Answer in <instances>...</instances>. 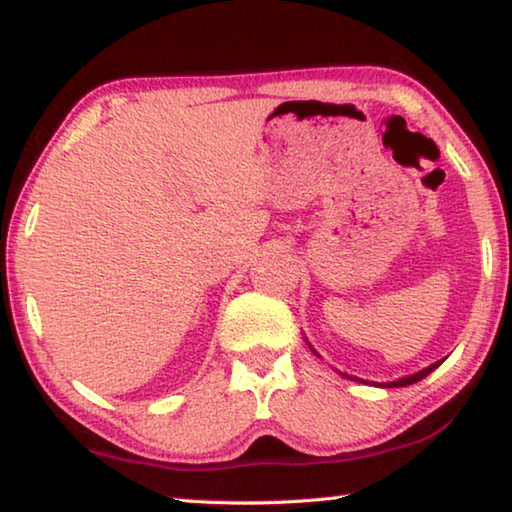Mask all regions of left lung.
Masks as SVG:
<instances>
[{"label": "left lung", "instance_id": "1", "mask_svg": "<svg viewBox=\"0 0 512 512\" xmlns=\"http://www.w3.org/2000/svg\"><path fill=\"white\" fill-rule=\"evenodd\" d=\"M307 345H309V341H307ZM309 348H311V345H309ZM311 352H314L316 357H320V354H318L314 348H311ZM443 361H445V359H443ZM443 361L431 363V366L422 368V370H418V372H413V375H409V377H402V379H397V381H388V384H377V381H375V386H381V388H400V386H411V384H415V381H420V379H424L427 375H431V372L436 370ZM339 375L348 377V379H354V381H363V379H359V377H352V375H348V372H341V370H339ZM363 384H368V381H363Z\"/></svg>", "mask_w": 512, "mask_h": 512}]
</instances>
